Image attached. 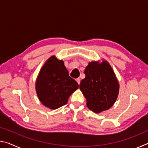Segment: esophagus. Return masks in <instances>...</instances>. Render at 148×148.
<instances>
[{
	"label": "esophagus",
	"instance_id": "esophagus-1",
	"mask_svg": "<svg viewBox=\"0 0 148 148\" xmlns=\"http://www.w3.org/2000/svg\"><path fill=\"white\" fill-rule=\"evenodd\" d=\"M76 80V82H77V84H80V79L79 78H77Z\"/></svg>",
	"mask_w": 148,
	"mask_h": 148
}]
</instances>
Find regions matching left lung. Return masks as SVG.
Segmentation results:
<instances>
[{
  "instance_id": "obj_1",
  "label": "left lung",
  "mask_w": 148,
  "mask_h": 148,
  "mask_svg": "<svg viewBox=\"0 0 148 148\" xmlns=\"http://www.w3.org/2000/svg\"><path fill=\"white\" fill-rule=\"evenodd\" d=\"M86 77L79 89L87 100V106L95 113L110 108L116 101L119 86L113 69L106 61L90 62L85 69Z\"/></svg>"
}]
</instances>
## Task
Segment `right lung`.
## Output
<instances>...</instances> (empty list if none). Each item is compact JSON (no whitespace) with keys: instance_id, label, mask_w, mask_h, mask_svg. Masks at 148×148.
<instances>
[{"instance_id":"obj_1","label":"right lung","mask_w":148,"mask_h":148,"mask_svg":"<svg viewBox=\"0 0 148 148\" xmlns=\"http://www.w3.org/2000/svg\"><path fill=\"white\" fill-rule=\"evenodd\" d=\"M78 84L69 76L64 62L51 56L42 66L36 81L37 95L45 106L59 108L66 104Z\"/></svg>"}]
</instances>
